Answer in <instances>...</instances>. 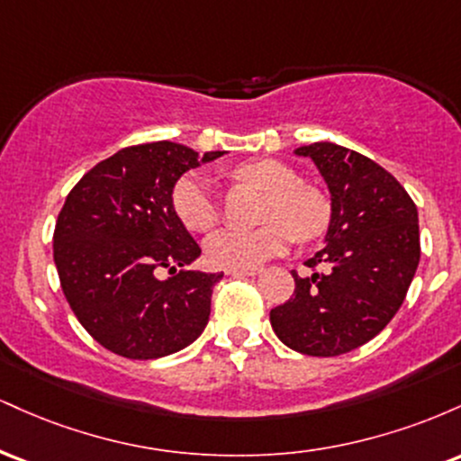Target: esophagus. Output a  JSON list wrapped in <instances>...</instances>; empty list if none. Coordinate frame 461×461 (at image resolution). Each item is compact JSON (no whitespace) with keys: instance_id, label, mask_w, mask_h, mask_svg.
<instances>
[{"instance_id":"1","label":"esophagus","mask_w":461,"mask_h":461,"mask_svg":"<svg viewBox=\"0 0 461 461\" xmlns=\"http://www.w3.org/2000/svg\"><path fill=\"white\" fill-rule=\"evenodd\" d=\"M260 273V268H230L227 275H231V277H253V275Z\"/></svg>"}]
</instances>
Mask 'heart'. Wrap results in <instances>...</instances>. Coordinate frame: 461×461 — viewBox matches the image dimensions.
<instances>
[{
  "label": "heart",
  "instance_id": "b5f03b06",
  "mask_svg": "<svg viewBox=\"0 0 461 461\" xmlns=\"http://www.w3.org/2000/svg\"><path fill=\"white\" fill-rule=\"evenodd\" d=\"M234 182L267 190L262 227L256 231L221 230L208 238L205 253L214 267L256 268L284 253L293 238L299 242L316 240L330 227V201L319 188L301 184L288 164L262 158L238 164L227 173ZM173 212L188 231H208L219 221V203L212 188L197 173H186L171 193Z\"/></svg>",
  "mask_w": 461,
  "mask_h": 461
}]
</instances>
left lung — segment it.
Returning a JSON list of instances; mask_svg holds the SVG:
<instances>
[{
    "instance_id": "1",
    "label": "left lung",
    "mask_w": 461,
    "mask_h": 461,
    "mask_svg": "<svg viewBox=\"0 0 461 461\" xmlns=\"http://www.w3.org/2000/svg\"><path fill=\"white\" fill-rule=\"evenodd\" d=\"M312 158L331 193L327 247L293 271L294 294L271 310L279 340L314 357L366 345L393 321L420 260L418 210L407 190L362 153L314 142Z\"/></svg>"
}]
</instances>
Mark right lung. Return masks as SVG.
<instances>
[{
	"label": "right lung",
	"instance_id": "obj_1",
	"mask_svg": "<svg viewBox=\"0 0 461 461\" xmlns=\"http://www.w3.org/2000/svg\"><path fill=\"white\" fill-rule=\"evenodd\" d=\"M219 156L208 151L201 162ZM194 167L197 151L177 142L125 147L95 164L58 214L62 293L84 330L116 356H171L208 325L223 273L186 271L201 249L171 205L176 182ZM160 270L172 277L160 280Z\"/></svg>",
	"mask_w": 461,
	"mask_h": 461
}]
</instances>
